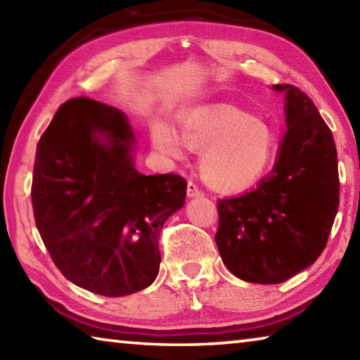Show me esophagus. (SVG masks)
Listing matches in <instances>:
<instances>
[{
    "instance_id": "esophagus-1",
    "label": "esophagus",
    "mask_w": 360,
    "mask_h": 360,
    "mask_svg": "<svg viewBox=\"0 0 360 360\" xmlns=\"http://www.w3.org/2000/svg\"><path fill=\"white\" fill-rule=\"evenodd\" d=\"M202 195H203L202 188H198V186L195 184V182H192V181L187 182V197L188 198H197V197H202Z\"/></svg>"
}]
</instances>
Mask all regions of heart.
Listing matches in <instances>:
<instances>
[{
    "instance_id": "heart-1",
    "label": "heart",
    "mask_w": 360,
    "mask_h": 360,
    "mask_svg": "<svg viewBox=\"0 0 360 360\" xmlns=\"http://www.w3.org/2000/svg\"><path fill=\"white\" fill-rule=\"evenodd\" d=\"M155 149L182 158L186 148L202 150L200 173L211 187L241 192L270 172L278 152L275 130L233 106H202L182 114L179 133L165 122L152 125Z\"/></svg>"
}]
</instances>
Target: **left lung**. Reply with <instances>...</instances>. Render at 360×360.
Returning <instances> with one entry per match:
<instances>
[{"mask_svg":"<svg viewBox=\"0 0 360 360\" xmlns=\"http://www.w3.org/2000/svg\"><path fill=\"white\" fill-rule=\"evenodd\" d=\"M285 96L288 131L271 173L240 197L217 202L216 245L236 278L278 284L313 265L338 211L337 148L318 108L300 89L276 84Z\"/></svg>","mask_w":360,"mask_h":360,"instance_id":"left-lung-1","label":"left lung"}]
</instances>
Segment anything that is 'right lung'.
I'll list each match as a JSON object with an SVG mask.
<instances>
[{"label": "right lung", "instance_id": "1", "mask_svg": "<svg viewBox=\"0 0 360 360\" xmlns=\"http://www.w3.org/2000/svg\"><path fill=\"white\" fill-rule=\"evenodd\" d=\"M127 115L72 98L53 115L36 149L32 203L36 227L66 279L105 297L154 283L158 236L186 202L179 174H141Z\"/></svg>", "mask_w": 360, "mask_h": 360}]
</instances>
